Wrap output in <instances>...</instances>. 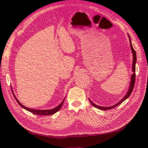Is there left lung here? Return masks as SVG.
<instances>
[{
  "instance_id": "left-lung-1",
  "label": "left lung",
  "mask_w": 148,
  "mask_h": 148,
  "mask_svg": "<svg viewBox=\"0 0 148 148\" xmlns=\"http://www.w3.org/2000/svg\"><path fill=\"white\" fill-rule=\"evenodd\" d=\"M128 35V37H129V40H130V48H131V51H132V57H133V59H132V72H133V74H132L131 76V78H130V86H129V88H128V90L127 91V93H126V95L124 96V98H123L121 100L119 101V102H117V104H115V105L113 106H98V105H96V104H94L93 102L91 101L90 99H89V101H90L91 104H92L93 106H95V107L98 108V109H100V110H103V111H106V110H109V109H111V108H115L117 106L119 105V104L122 103L123 102H124V100H126L127 98H128L129 96H130V95L131 94L132 90H133V88H134V83H135V66H136V52L135 50H134L133 47H132V42H131V40H130V35Z\"/></svg>"
}]
</instances>
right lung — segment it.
Returning <instances> with one entry per match:
<instances>
[{
    "label": "right lung",
    "mask_w": 148,
    "mask_h": 148,
    "mask_svg": "<svg viewBox=\"0 0 148 148\" xmlns=\"http://www.w3.org/2000/svg\"><path fill=\"white\" fill-rule=\"evenodd\" d=\"M13 93H14V92H13ZM14 96L15 97V99H16L17 102H18V104L20 106H22V108H24V109H26L27 111L31 112V113H32L33 114H35V115H53V114H55V113H57V111H59V110L61 109V106H62L63 104V102H64L65 100V98L63 99V100L62 101V102H61L60 104L58 105L57 107L54 108H52V109H47V110H39V109H33V108H29L28 107H26V106H24V105H22V104L20 103V102H19V100H18V99L16 98V97L15 95L14 94Z\"/></svg>",
    "instance_id": "obj_1"
}]
</instances>
